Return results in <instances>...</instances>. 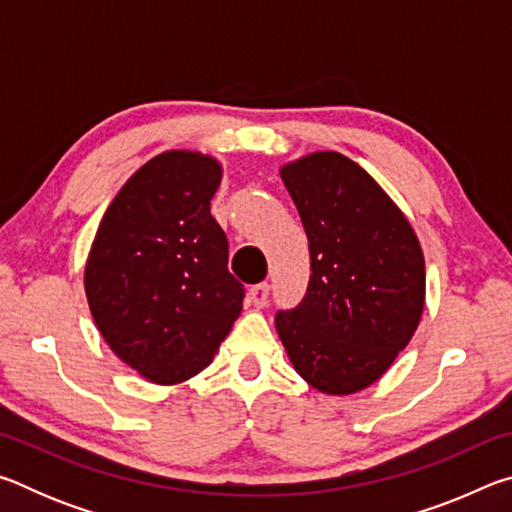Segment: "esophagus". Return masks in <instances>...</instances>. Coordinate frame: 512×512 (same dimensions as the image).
I'll return each mask as SVG.
<instances>
[{"label":"esophagus","instance_id":"obj_1","mask_svg":"<svg viewBox=\"0 0 512 512\" xmlns=\"http://www.w3.org/2000/svg\"><path fill=\"white\" fill-rule=\"evenodd\" d=\"M268 296H271V287H268L266 282L255 284V287L250 289V302H253L257 309H264L268 305Z\"/></svg>","mask_w":512,"mask_h":512}]
</instances>
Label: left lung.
Listing matches in <instances>:
<instances>
[{"label": "left lung", "instance_id": "left-lung-1", "mask_svg": "<svg viewBox=\"0 0 512 512\" xmlns=\"http://www.w3.org/2000/svg\"><path fill=\"white\" fill-rule=\"evenodd\" d=\"M309 239L307 296L275 316L298 375L352 395L393 366L420 325L424 255L404 212L375 178L336 151L280 167Z\"/></svg>", "mask_w": 512, "mask_h": 512}]
</instances>
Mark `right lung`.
Wrapping results in <instances>:
<instances>
[{"label":"right lung","mask_w":512,"mask_h":512,"mask_svg":"<svg viewBox=\"0 0 512 512\" xmlns=\"http://www.w3.org/2000/svg\"><path fill=\"white\" fill-rule=\"evenodd\" d=\"M221 176L214 155L158 153L112 198L90 246L83 284L94 325L151 384L205 370L241 314L244 289L210 214Z\"/></svg>","instance_id":"right-lung-1"}]
</instances>
